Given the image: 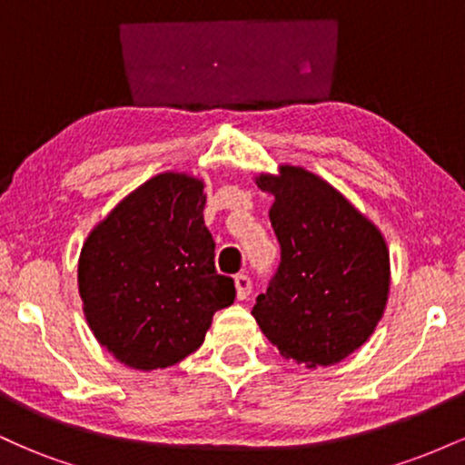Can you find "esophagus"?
Here are the masks:
<instances>
[{"label": "esophagus", "mask_w": 465, "mask_h": 465, "mask_svg": "<svg viewBox=\"0 0 465 465\" xmlns=\"http://www.w3.org/2000/svg\"><path fill=\"white\" fill-rule=\"evenodd\" d=\"M233 284H236L238 300H247V297L251 295V288H253V284H251V277L244 273H238L236 277H233Z\"/></svg>", "instance_id": "1"}]
</instances>
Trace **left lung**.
<instances>
[{"label": "left lung", "instance_id": "left-lung-1", "mask_svg": "<svg viewBox=\"0 0 465 465\" xmlns=\"http://www.w3.org/2000/svg\"><path fill=\"white\" fill-rule=\"evenodd\" d=\"M282 260L251 314L282 356L334 365L370 339L389 292L385 238L332 185L297 165L260 174Z\"/></svg>", "mask_w": 465, "mask_h": 465}]
</instances>
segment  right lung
I'll use <instances>...</instances> for the list:
<instances>
[{"mask_svg":"<svg viewBox=\"0 0 465 465\" xmlns=\"http://www.w3.org/2000/svg\"><path fill=\"white\" fill-rule=\"evenodd\" d=\"M203 181L163 173L131 192L83 244L78 291L100 345L135 370L201 348L212 317L236 297L218 275L203 221Z\"/></svg>","mask_w":465,"mask_h":465,"instance_id":"obj_1","label":"right lung"}]
</instances>
